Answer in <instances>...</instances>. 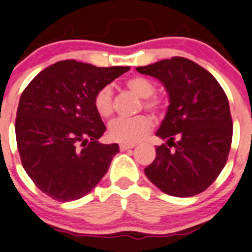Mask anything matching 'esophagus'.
I'll return each mask as SVG.
<instances>
[{"mask_svg": "<svg viewBox=\"0 0 252 252\" xmlns=\"http://www.w3.org/2000/svg\"><path fill=\"white\" fill-rule=\"evenodd\" d=\"M134 146H136V144H133V143H121L120 144V149H121V151H127V149L133 148Z\"/></svg>", "mask_w": 252, "mask_h": 252, "instance_id": "obj_1", "label": "esophagus"}]
</instances>
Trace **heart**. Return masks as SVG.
Listing matches in <instances>:
<instances>
[{
    "label": "heart",
    "mask_w": 252,
    "mask_h": 252,
    "mask_svg": "<svg viewBox=\"0 0 252 252\" xmlns=\"http://www.w3.org/2000/svg\"><path fill=\"white\" fill-rule=\"evenodd\" d=\"M126 87L139 98H143V108L159 115L165 110V100L161 96L154 95L156 84L142 76L131 77L126 81ZM93 105L98 115L108 119L114 113L113 89L110 86L101 87L95 93ZM153 121L148 115H138L132 119L119 118L109 125V136L111 139L121 143H136L142 141L151 132Z\"/></svg>",
    "instance_id": "obj_1"
}]
</instances>
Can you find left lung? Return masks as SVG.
Segmentation results:
<instances>
[{
    "label": "left lung",
    "instance_id": "obj_1",
    "mask_svg": "<svg viewBox=\"0 0 252 252\" xmlns=\"http://www.w3.org/2000/svg\"><path fill=\"white\" fill-rule=\"evenodd\" d=\"M136 69L158 78L170 99L157 131V136L168 142L156 147V159L144 169L147 178L175 197L203 192L225 166L233 138V120L223 88L207 69L185 57Z\"/></svg>",
    "mask_w": 252,
    "mask_h": 252
}]
</instances>
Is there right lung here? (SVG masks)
<instances>
[{
    "instance_id": "add662e5",
    "label": "right lung",
    "mask_w": 252,
    "mask_h": 252,
    "mask_svg": "<svg viewBox=\"0 0 252 252\" xmlns=\"http://www.w3.org/2000/svg\"><path fill=\"white\" fill-rule=\"evenodd\" d=\"M128 69L64 60L41 71L22 93L16 118L22 165L54 200L83 197L108 171L119 146L98 141L106 127L93 99Z\"/></svg>"
}]
</instances>
